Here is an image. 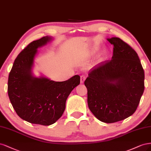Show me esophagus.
Here are the masks:
<instances>
[{"label":"esophagus","mask_w":151,"mask_h":151,"mask_svg":"<svg viewBox=\"0 0 151 151\" xmlns=\"http://www.w3.org/2000/svg\"><path fill=\"white\" fill-rule=\"evenodd\" d=\"M85 79H86V78H85V76H83V75L81 76H80V83H83Z\"/></svg>","instance_id":"34e87169"}]
</instances>
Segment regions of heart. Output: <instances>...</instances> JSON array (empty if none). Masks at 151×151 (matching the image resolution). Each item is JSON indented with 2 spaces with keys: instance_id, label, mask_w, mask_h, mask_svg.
Listing matches in <instances>:
<instances>
[{
  "instance_id": "obj_1",
  "label": "heart",
  "mask_w": 151,
  "mask_h": 151,
  "mask_svg": "<svg viewBox=\"0 0 151 151\" xmlns=\"http://www.w3.org/2000/svg\"><path fill=\"white\" fill-rule=\"evenodd\" d=\"M105 52H106L105 50H104V51H103V52H102V54L104 55V54H105Z\"/></svg>"
}]
</instances>
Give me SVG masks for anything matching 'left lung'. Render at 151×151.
Masks as SVG:
<instances>
[{"mask_svg":"<svg viewBox=\"0 0 151 151\" xmlns=\"http://www.w3.org/2000/svg\"><path fill=\"white\" fill-rule=\"evenodd\" d=\"M106 40L114 46L111 59L90 72L85 85L91 113L110 124L135 111L144 90V71L137 52L127 43L116 37Z\"/></svg>","mask_w":151,"mask_h":151,"instance_id":"left-lung-1","label":"left lung"}]
</instances>
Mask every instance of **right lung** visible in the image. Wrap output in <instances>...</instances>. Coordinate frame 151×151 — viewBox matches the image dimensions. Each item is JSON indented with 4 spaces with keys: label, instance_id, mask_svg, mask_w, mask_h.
Returning a JSON list of instances; mask_svg holds the SVG:
<instances>
[{
    "label": "right lung",
    "instance_id": "right-lung-1",
    "mask_svg": "<svg viewBox=\"0 0 151 151\" xmlns=\"http://www.w3.org/2000/svg\"><path fill=\"white\" fill-rule=\"evenodd\" d=\"M53 40L45 36L31 42L14 61L8 79V95L19 117L42 125L55 123L62 116L69 95L80 83L75 75L65 81H55L32 70L38 49Z\"/></svg>",
    "mask_w": 151,
    "mask_h": 151
}]
</instances>
